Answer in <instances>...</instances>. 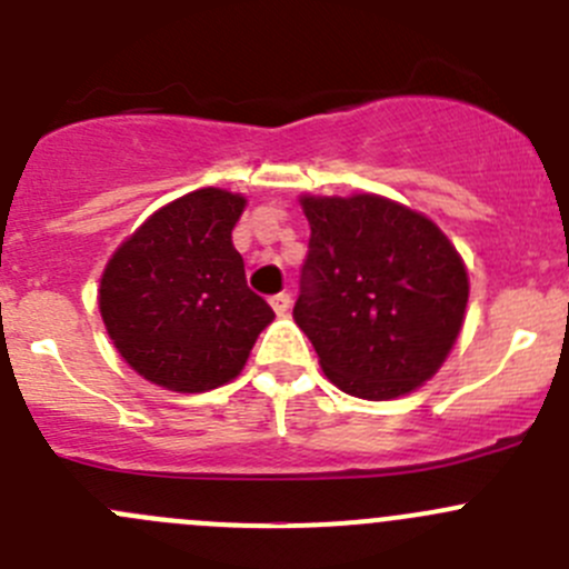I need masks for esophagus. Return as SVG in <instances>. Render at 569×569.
<instances>
[{"instance_id":"34e87169","label":"esophagus","mask_w":569,"mask_h":569,"mask_svg":"<svg viewBox=\"0 0 569 569\" xmlns=\"http://www.w3.org/2000/svg\"><path fill=\"white\" fill-rule=\"evenodd\" d=\"M269 306H272V311L278 313V317H283V313L289 311V306H291V297L286 295V291H280V295H274L272 300H269Z\"/></svg>"}]
</instances>
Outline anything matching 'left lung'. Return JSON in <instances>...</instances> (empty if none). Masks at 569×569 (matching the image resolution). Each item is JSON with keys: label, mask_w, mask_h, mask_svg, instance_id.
Instances as JSON below:
<instances>
[{"label": "left lung", "mask_w": 569, "mask_h": 569, "mask_svg": "<svg viewBox=\"0 0 569 569\" xmlns=\"http://www.w3.org/2000/svg\"><path fill=\"white\" fill-rule=\"evenodd\" d=\"M311 226L295 321L358 399L416 391L462 330L468 272L429 217L380 198H300Z\"/></svg>", "instance_id": "1"}]
</instances>
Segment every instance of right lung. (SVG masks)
Segmentation results:
<instances>
[{
    "mask_svg": "<svg viewBox=\"0 0 569 569\" xmlns=\"http://www.w3.org/2000/svg\"><path fill=\"white\" fill-rule=\"evenodd\" d=\"M248 200L206 187L153 211L109 258L99 308L120 358L148 382L203 393L231 382L274 319L231 242Z\"/></svg>",
    "mask_w": 569,
    "mask_h": 569,
    "instance_id": "add662e5",
    "label": "right lung"
}]
</instances>
